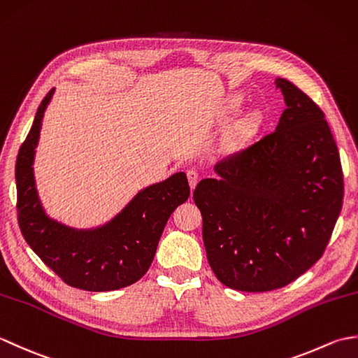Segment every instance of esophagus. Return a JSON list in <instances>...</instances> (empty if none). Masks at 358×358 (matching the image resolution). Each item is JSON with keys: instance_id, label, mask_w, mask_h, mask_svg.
<instances>
[{"instance_id": "1", "label": "esophagus", "mask_w": 358, "mask_h": 358, "mask_svg": "<svg viewBox=\"0 0 358 358\" xmlns=\"http://www.w3.org/2000/svg\"><path fill=\"white\" fill-rule=\"evenodd\" d=\"M187 180H189V186H191V189H194L196 186V183H199V180H200L199 171L189 169L187 171Z\"/></svg>"}]
</instances>
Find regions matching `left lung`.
Here are the masks:
<instances>
[{
	"mask_svg": "<svg viewBox=\"0 0 358 358\" xmlns=\"http://www.w3.org/2000/svg\"><path fill=\"white\" fill-rule=\"evenodd\" d=\"M275 131L215 164L196 185L203 243L215 277L266 292L305 273L324 252L343 204V171L322 109L285 78Z\"/></svg>",
	"mask_w": 358,
	"mask_h": 358,
	"instance_id": "left-lung-1",
	"label": "left lung"
}]
</instances>
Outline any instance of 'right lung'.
Here are the masks:
<instances>
[{"label":"right lung","mask_w":358,"mask_h":358,"mask_svg":"<svg viewBox=\"0 0 358 358\" xmlns=\"http://www.w3.org/2000/svg\"><path fill=\"white\" fill-rule=\"evenodd\" d=\"M50 89L38 106L34 124L15 166L17 212L22 237L66 285L90 292L115 291L138 281L154 260L171 214L191 194L185 172L152 185L98 229L77 231L44 214L34 180V157Z\"/></svg>","instance_id":"right-lung-1"}]
</instances>
